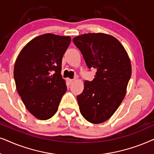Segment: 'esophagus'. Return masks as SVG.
Listing matches in <instances>:
<instances>
[{"instance_id":"esophagus-1","label":"esophagus","mask_w":154,"mask_h":154,"mask_svg":"<svg viewBox=\"0 0 154 154\" xmlns=\"http://www.w3.org/2000/svg\"><path fill=\"white\" fill-rule=\"evenodd\" d=\"M66 81H67V83L69 85H70L73 82V79H67Z\"/></svg>"}]
</instances>
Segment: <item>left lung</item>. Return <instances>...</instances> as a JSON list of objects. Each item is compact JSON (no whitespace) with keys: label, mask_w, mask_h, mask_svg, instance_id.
<instances>
[{"label":"left lung","mask_w":154,"mask_h":154,"mask_svg":"<svg viewBox=\"0 0 154 154\" xmlns=\"http://www.w3.org/2000/svg\"><path fill=\"white\" fill-rule=\"evenodd\" d=\"M88 68L96 69L92 81L86 80L77 96L81 114L87 121L99 124L111 117L126 94L132 67L125 49L114 36L89 33L73 38Z\"/></svg>","instance_id":"1"}]
</instances>
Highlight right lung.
Segmentation results:
<instances>
[{
	"instance_id": "add662e5",
	"label": "right lung",
	"mask_w": 154,
	"mask_h": 154,
	"mask_svg": "<svg viewBox=\"0 0 154 154\" xmlns=\"http://www.w3.org/2000/svg\"><path fill=\"white\" fill-rule=\"evenodd\" d=\"M69 36L45 34L33 38L20 51L14 67L17 92L29 111L46 120L54 116L67 91L61 75Z\"/></svg>"
}]
</instances>
